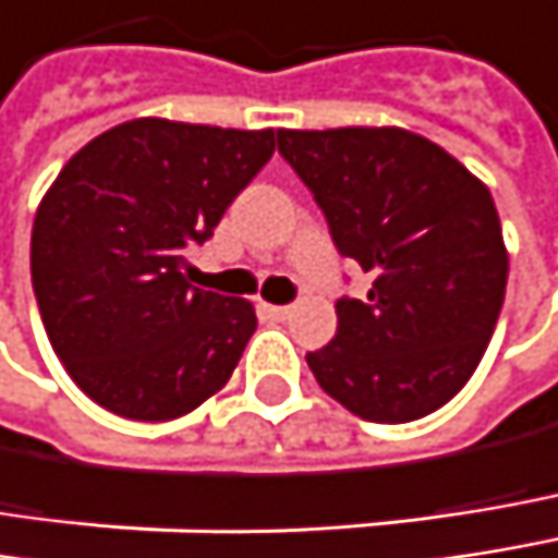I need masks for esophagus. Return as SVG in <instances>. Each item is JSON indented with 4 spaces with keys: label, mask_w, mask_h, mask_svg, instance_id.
I'll use <instances>...</instances> for the list:
<instances>
[{
    "label": "esophagus",
    "mask_w": 558,
    "mask_h": 558,
    "mask_svg": "<svg viewBox=\"0 0 558 558\" xmlns=\"http://www.w3.org/2000/svg\"><path fill=\"white\" fill-rule=\"evenodd\" d=\"M262 313L275 323H283L290 316V306H275V303H262Z\"/></svg>",
    "instance_id": "1"
}]
</instances>
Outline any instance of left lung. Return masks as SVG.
Masks as SVG:
<instances>
[{
    "label": "left lung",
    "mask_w": 558,
    "mask_h": 558,
    "mask_svg": "<svg viewBox=\"0 0 558 558\" xmlns=\"http://www.w3.org/2000/svg\"><path fill=\"white\" fill-rule=\"evenodd\" d=\"M341 255L371 278L338 300V331L306 354L319 386L380 425L425 418L476 374L495 331L508 248L488 187L402 128L278 130Z\"/></svg>",
    "instance_id": "obj_1"
}]
</instances>
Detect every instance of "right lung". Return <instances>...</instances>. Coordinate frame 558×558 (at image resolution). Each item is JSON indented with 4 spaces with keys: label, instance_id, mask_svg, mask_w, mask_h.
Wrapping results in <instances>:
<instances>
[{
    "label": "right lung",
    "instance_id": "add662e5",
    "mask_svg": "<svg viewBox=\"0 0 558 558\" xmlns=\"http://www.w3.org/2000/svg\"><path fill=\"white\" fill-rule=\"evenodd\" d=\"M275 130L136 118L85 143L40 197L31 280L47 338L78 389L130 422H172L232 377L255 306L184 278Z\"/></svg>",
    "mask_w": 558,
    "mask_h": 558
}]
</instances>
